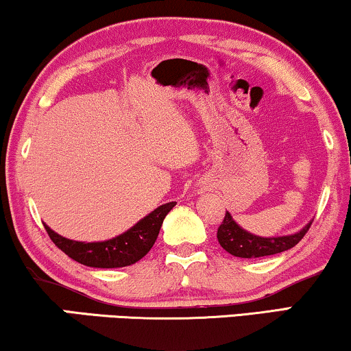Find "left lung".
<instances>
[{
    "label": "left lung",
    "instance_id": "left-lung-1",
    "mask_svg": "<svg viewBox=\"0 0 351 351\" xmlns=\"http://www.w3.org/2000/svg\"><path fill=\"white\" fill-rule=\"evenodd\" d=\"M310 225L311 222L306 223L300 232H297L294 234H287V237L263 238L243 230L237 222H234L232 214L225 213L223 222L220 223V227L217 230V239L220 246L234 257H265L273 256V254L285 252L287 249L294 247L295 244L305 237V233L308 232Z\"/></svg>",
    "mask_w": 351,
    "mask_h": 351
}]
</instances>
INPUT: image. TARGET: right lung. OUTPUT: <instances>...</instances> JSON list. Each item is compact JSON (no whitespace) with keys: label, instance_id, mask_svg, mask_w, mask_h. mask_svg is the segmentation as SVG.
Returning <instances> with one entry per match:
<instances>
[{"label":"right lung","instance_id":"1","mask_svg":"<svg viewBox=\"0 0 351 351\" xmlns=\"http://www.w3.org/2000/svg\"><path fill=\"white\" fill-rule=\"evenodd\" d=\"M176 203H166L152 210L142 220L124 232L119 237H114L107 241L97 243H83L73 241V239L64 238L57 234L45 223V228L52 243L56 244L60 251L73 261L83 263L86 267L94 268H119L132 265L141 261L147 252L150 251L155 244L158 233L162 225V220L167 213L174 208Z\"/></svg>","mask_w":351,"mask_h":351}]
</instances>
